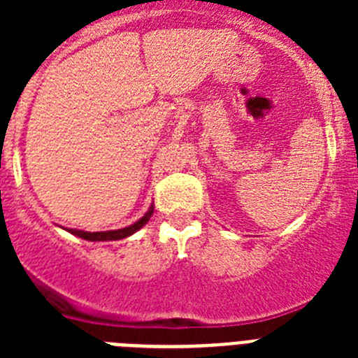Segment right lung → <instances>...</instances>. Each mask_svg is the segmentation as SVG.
I'll return each instance as SVG.
<instances>
[{"label":"right lung","instance_id":"add662e5","mask_svg":"<svg viewBox=\"0 0 358 358\" xmlns=\"http://www.w3.org/2000/svg\"><path fill=\"white\" fill-rule=\"evenodd\" d=\"M152 211H154V208L150 206V210L147 211V213L143 215V217L138 220V222L131 224V226L127 227H122V229H115V231H94V233H91V231H82V229H68L71 235H77L80 236V238L84 240H91V242H107V240H122V238H127V236H131L132 233H136L138 229H141V227L145 226V224L148 222V218L152 217Z\"/></svg>","mask_w":358,"mask_h":358}]
</instances>
